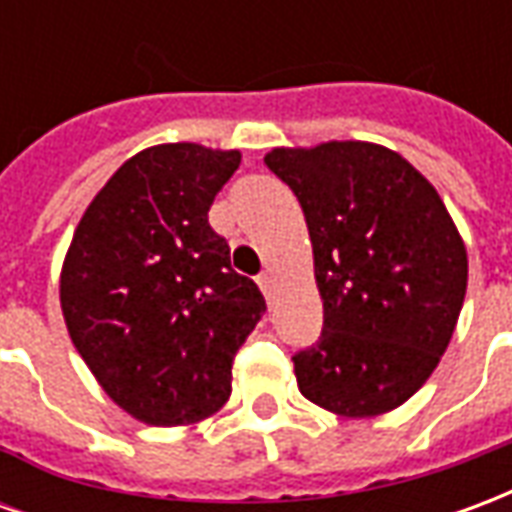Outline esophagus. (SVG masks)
I'll return each mask as SVG.
<instances>
[{"label": "esophagus", "instance_id": "esophagus-1", "mask_svg": "<svg viewBox=\"0 0 512 512\" xmlns=\"http://www.w3.org/2000/svg\"><path fill=\"white\" fill-rule=\"evenodd\" d=\"M257 285H260V290L266 293V299H271V293H274V274L266 268V271L257 277Z\"/></svg>", "mask_w": 512, "mask_h": 512}]
</instances>
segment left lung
Listing matches in <instances>:
<instances>
[{
    "instance_id": "1",
    "label": "left lung",
    "mask_w": 512,
    "mask_h": 512,
    "mask_svg": "<svg viewBox=\"0 0 512 512\" xmlns=\"http://www.w3.org/2000/svg\"><path fill=\"white\" fill-rule=\"evenodd\" d=\"M299 197L323 299L318 343L293 356L301 395L340 417L403 406L447 351L469 260L439 191L373 142L274 147Z\"/></svg>"
}]
</instances>
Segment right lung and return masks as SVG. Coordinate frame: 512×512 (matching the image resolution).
I'll return each mask as SVG.
<instances>
[{
	"label": "right lung",
	"mask_w": 512,
	"mask_h": 512,
	"mask_svg": "<svg viewBox=\"0 0 512 512\" xmlns=\"http://www.w3.org/2000/svg\"><path fill=\"white\" fill-rule=\"evenodd\" d=\"M238 150L147 147L87 205L60 274L76 351L117 406L147 425L211 417L233 389V359L266 312L230 246L208 224Z\"/></svg>",
	"instance_id": "add662e5"
}]
</instances>
